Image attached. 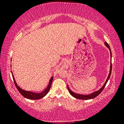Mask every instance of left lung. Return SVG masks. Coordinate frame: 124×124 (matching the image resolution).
<instances>
[{"instance_id": "1", "label": "left lung", "mask_w": 124, "mask_h": 124, "mask_svg": "<svg viewBox=\"0 0 124 124\" xmlns=\"http://www.w3.org/2000/svg\"><path fill=\"white\" fill-rule=\"evenodd\" d=\"M105 45L107 47H108V48L110 50V53H111V55H112V53H111V48H110L109 47V46L108 45V44L107 43V42H105ZM112 57V56H111ZM111 72H112V62H111V66H110V71H109V75H108V77H107V80L106 81V82H105V84H104V85L102 86V87L101 88V89L99 90H98L97 91H95V92L91 93V94H89V95H80V94H76V93H74L73 92L70 90V89H69V88L68 87V86L67 85V88H68V90L69 93H70L71 95H72L73 97L77 98V99H82V100H88V99H93V98H95L96 96L99 95L101 94V91L103 90V89H104V88L105 87V86H106L107 83L108 79H109L110 76H111Z\"/></svg>"}]
</instances>
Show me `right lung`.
I'll return each mask as SVG.
<instances>
[{
    "label": "right lung",
    "instance_id": "right-lung-1",
    "mask_svg": "<svg viewBox=\"0 0 124 124\" xmlns=\"http://www.w3.org/2000/svg\"><path fill=\"white\" fill-rule=\"evenodd\" d=\"M12 77H13V81H14L15 86H16L17 89L18 90V91H19L20 94H21L23 96H24L25 98H27V99H33V100L40 99H41V98H43L46 95V94L49 92V90H50V89L51 86L52 82V81H53V79H54V77H52L51 78L50 82H49L48 85L46 89L45 90L43 91L42 93H35L34 92H31V91H25V90H23V89H21V88H20L19 86L17 85V84L16 81H15V79L14 76H13V74H12Z\"/></svg>",
    "mask_w": 124,
    "mask_h": 124
}]
</instances>
